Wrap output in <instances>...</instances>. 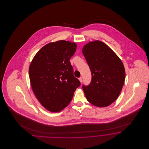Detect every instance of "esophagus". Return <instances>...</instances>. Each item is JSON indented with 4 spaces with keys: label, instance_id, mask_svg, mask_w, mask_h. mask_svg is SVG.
<instances>
[{
    "label": "esophagus",
    "instance_id": "1",
    "mask_svg": "<svg viewBox=\"0 0 149 149\" xmlns=\"http://www.w3.org/2000/svg\"><path fill=\"white\" fill-rule=\"evenodd\" d=\"M79 81H80V83H82V81H83V79H82V77H80V78H79Z\"/></svg>",
    "mask_w": 149,
    "mask_h": 149
}]
</instances>
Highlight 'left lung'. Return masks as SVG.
Masks as SVG:
<instances>
[{
	"label": "left lung",
	"mask_w": 149,
	"mask_h": 149,
	"mask_svg": "<svg viewBox=\"0 0 149 149\" xmlns=\"http://www.w3.org/2000/svg\"><path fill=\"white\" fill-rule=\"evenodd\" d=\"M82 52L92 75L90 84L83 85L86 98L95 106L111 105L118 97L125 80L121 60L106 43L98 40L86 43Z\"/></svg>",
	"instance_id": "obj_1"
}]
</instances>
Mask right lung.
I'll use <instances>...</instances> for the list:
<instances>
[{"instance_id": "1", "label": "right lung", "mask_w": 149, "mask_h": 149, "mask_svg": "<svg viewBox=\"0 0 149 149\" xmlns=\"http://www.w3.org/2000/svg\"><path fill=\"white\" fill-rule=\"evenodd\" d=\"M76 49L77 44L68 41L49 43L37 52L29 65L33 92L50 112H60L68 106L80 85L70 62Z\"/></svg>"}]
</instances>
